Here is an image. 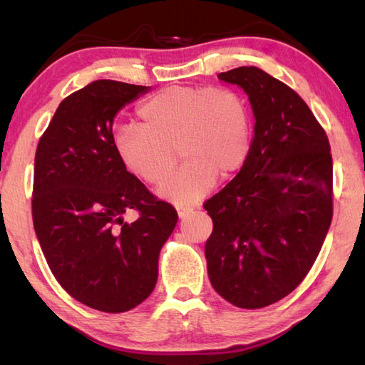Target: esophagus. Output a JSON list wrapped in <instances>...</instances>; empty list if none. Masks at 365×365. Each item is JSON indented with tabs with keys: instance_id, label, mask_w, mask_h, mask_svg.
Instances as JSON below:
<instances>
[{
	"instance_id": "obj_1",
	"label": "esophagus",
	"mask_w": 365,
	"mask_h": 365,
	"mask_svg": "<svg viewBox=\"0 0 365 365\" xmlns=\"http://www.w3.org/2000/svg\"><path fill=\"white\" fill-rule=\"evenodd\" d=\"M177 212H178V215H180V219H185V217H188L191 212H193V207H190V206H178L177 207Z\"/></svg>"
}]
</instances>
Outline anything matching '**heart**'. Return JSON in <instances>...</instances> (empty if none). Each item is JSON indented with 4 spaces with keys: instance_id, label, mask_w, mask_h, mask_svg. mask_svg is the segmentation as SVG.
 I'll use <instances>...</instances> for the list:
<instances>
[{
    "instance_id": "1",
    "label": "heart",
    "mask_w": 365,
    "mask_h": 365,
    "mask_svg": "<svg viewBox=\"0 0 365 365\" xmlns=\"http://www.w3.org/2000/svg\"><path fill=\"white\" fill-rule=\"evenodd\" d=\"M140 125L125 123L114 133L115 154L132 175L159 185L164 200L191 205L243 168L250 154L252 117L248 101L227 86L172 85L138 106Z\"/></svg>"
}]
</instances>
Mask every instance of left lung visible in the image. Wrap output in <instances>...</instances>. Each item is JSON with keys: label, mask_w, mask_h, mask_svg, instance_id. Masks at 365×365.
<instances>
[{"label": "left lung", "mask_w": 365, "mask_h": 365, "mask_svg": "<svg viewBox=\"0 0 365 365\" xmlns=\"http://www.w3.org/2000/svg\"><path fill=\"white\" fill-rule=\"evenodd\" d=\"M219 78L246 91L255 138L243 168L205 202L212 219L207 274L222 298L243 309L280 301L316 262L333 215L329 137L302 98L257 67Z\"/></svg>", "instance_id": "obj_1"}]
</instances>
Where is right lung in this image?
Masks as SVG:
<instances>
[{
	"label": "right lung",
	"mask_w": 365,
	"mask_h": 365,
	"mask_svg": "<svg viewBox=\"0 0 365 365\" xmlns=\"http://www.w3.org/2000/svg\"><path fill=\"white\" fill-rule=\"evenodd\" d=\"M148 86L96 80L61 101L35 153L32 217L54 279L103 312L130 311L158 282L159 251L175 207L154 196L117 158V110ZM137 210L128 225L123 214Z\"/></svg>",
	"instance_id": "obj_1"
}]
</instances>
